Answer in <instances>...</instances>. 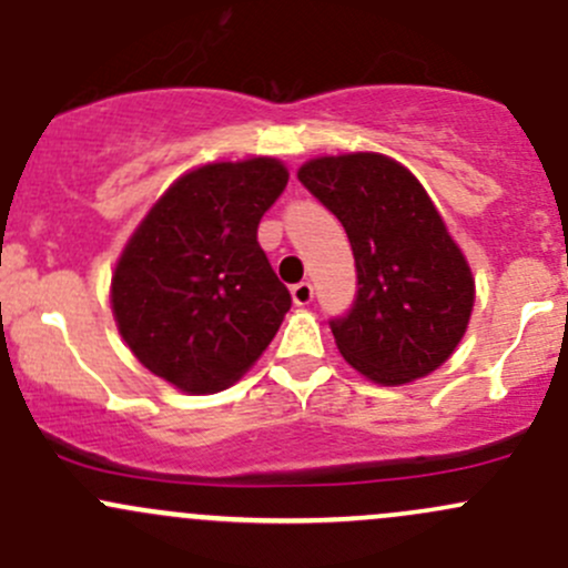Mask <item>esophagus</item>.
I'll use <instances>...</instances> for the list:
<instances>
[{
	"label": "esophagus",
	"instance_id": "1",
	"mask_svg": "<svg viewBox=\"0 0 568 568\" xmlns=\"http://www.w3.org/2000/svg\"><path fill=\"white\" fill-rule=\"evenodd\" d=\"M291 300H294V305L305 307L313 302V285L311 283H296L294 288H291Z\"/></svg>",
	"mask_w": 568,
	"mask_h": 568
}]
</instances>
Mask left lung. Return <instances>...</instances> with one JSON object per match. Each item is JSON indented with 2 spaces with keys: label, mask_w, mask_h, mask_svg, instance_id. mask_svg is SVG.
I'll use <instances>...</instances> for the list:
<instances>
[{
  "label": "left lung",
  "mask_w": 568,
  "mask_h": 568,
  "mask_svg": "<svg viewBox=\"0 0 568 568\" xmlns=\"http://www.w3.org/2000/svg\"><path fill=\"white\" fill-rule=\"evenodd\" d=\"M296 175L352 242L357 300L329 321L343 359L385 387L437 371L467 332L475 280L420 181L382 153L318 156Z\"/></svg>",
  "instance_id": "obj_1"
}]
</instances>
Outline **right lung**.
Masks as SVG:
<instances>
[{
    "label": "right lung",
    "mask_w": 568,
    "mask_h": 568,
    "mask_svg": "<svg viewBox=\"0 0 568 568\" xmlns=\"http://www.w3.org/2000/svg\"><path fill=\"white\" fill-rule=\"evenodd\" d=\"M288 183L272 156L181 175L131 233L112 272L120 337L159 379L220 393L277 335L291 294L257 244V222Z\"/></svg>",
    "instance_id": "1"
}]
</instances>
